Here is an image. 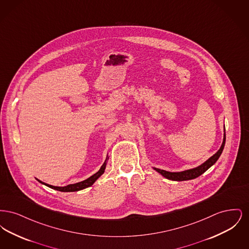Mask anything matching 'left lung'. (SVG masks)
I'll return each mask as SVG.
<instances>
[{
	"instance_id": "obj_1",
	"label": "left lung",
	"mask_w": 249,
	"mask_h": 249,
	"mask_svg": "<svg viewBox=\"0 0 249 249\" xmlns=\"http://www.w3.org/2000/svg\"><path fill=\"white\" fill-rule=\"evenodd\" d=\"M226 142V133L225 126H224V136H223V142L220 146V148L218 149V151L213 154L211 158H209L206 161H204L202 164H201L196 168L190 169V170H186V171H182V172H168L165 170H161L159 168H155L153 169L156 170L158 173H160L162 177L169 179V180H173V181H185V180H190V179H194V178L200 177L204 172H206L211 166H213L216 160H218V158L220 157V155L222 153L223 149H224V145Z\"/></svg>"
}]
</instances>
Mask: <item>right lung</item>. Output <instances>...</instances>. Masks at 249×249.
Returning a JSON list of instances; mask_svg holds the SVG:
<instances>
[{"instance_id":"obj_1","label":"right lung","mask_w":249,"mask_h":249,"mask_svg":"<svg viewBox=\"0 0 249 249\" xmlns=\"http://www.w3.org/2000/svg\"><path fill=\"white\" fill-rule=\"evenodd\" d=\"M107 160H108V157H107L106 161L104 162V164L100 168V170L96 174H94L93 176H91L90 178H89L88 179L84 180V181L75 183V184H70V185L65 186V187H55V186H52V185L46 184V183L38 180L37 178H36V180L38 182H40L41 184H44V185L48 186V188H50V189L59 190V191H62V192H72V191H78V190H84V189H87V188L92 186L94 184L95 181L105 173V170H106V167H107Z\"/></svg>"}]
</instances>
